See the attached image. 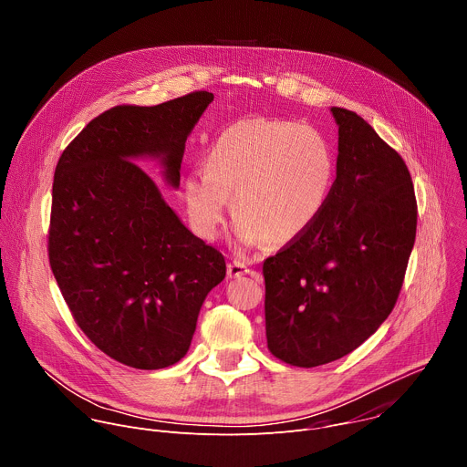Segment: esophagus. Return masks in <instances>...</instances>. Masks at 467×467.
<instances>
[{"label": "esophagus", "instance_id": "obj_1", "mask_svg": "<svg viewBox=\"0 0 467 467\" xmlns=\"http://www.w3.org/2000/svg\"><path fill=\"white\" fill-rule=\"evenodd\" d=\"M247 274L253 275V270L247 268V265H245L244 262H240V260H231V262H229V265H227V275H229L231 279H238V277L247 275Z\"/></svg>", "mask_w": 467, "mask_h": 467}]
</instances>
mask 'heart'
Returning a JSON list of instances; mask_svg holds the SVG:
<instances>
[{"instance_id": "b5f03b06", "label": "heart", "mask_w": 467, "mask_h": 467, "mask_svg": "<svg viewBox=\"0 0 467 467\" xmlns=\"http://www.w3.org/2000/svg\"><path fill=\"white\" fill-rule=\"evenodd\" d=\"M335 181L337 155L317 129L240 118L209 144L205 170L186 173L182 202L199 236L218 234L231 197L240 245H286L323 216Z\"/></svg>"}]
</instances>
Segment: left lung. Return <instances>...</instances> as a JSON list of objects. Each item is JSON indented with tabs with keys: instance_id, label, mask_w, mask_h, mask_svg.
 <instances>
[{
	"instance_id": "8db88e82",
	"label": "left lung",
	"mask_w": 467,
	"mask_h": 467,
	"mask_svg": "<svg viewBox=\"0 0 467 467\" xmlns=\"http://www.w3.org/2000/svg\"><path fill=\"white\" fill-rule=\"evenodd\" d=\"M338 123L337 181L323 216L262 265L270 353L297 368L338 360L393 310L416 240L410 171L357 112Z\"/></svg>"
}]
</instances>
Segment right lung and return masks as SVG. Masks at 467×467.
Instances as JSON below:
<instances>
[{
    "label": "right lung",
    "instance_id": "right-lung-1",
    "mask_svg": "<svg viewBox=\"0 0 467 467\" xmlns=\"http://www.w3.org/2000/svg\"><path fill=\"white\" fill-rule=\"evenodd\" d=\"M197 90L94 118L57 162L51 272L87 338L119 364L161 369L192 342L199 308L225 279L223 254L193 236L137 162L161 159L177 188L184 142L209 103Z\"/></svg>",
    "mask_w": 467,
    "mask_h": 467
}]
</instances>
